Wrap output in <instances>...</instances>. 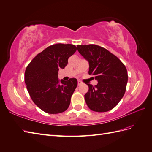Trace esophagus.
<instances>
[{
	"mask_svg": "<svg viewBox=\"0 0 152 152\" xmlns=\"http://www.w3.org/2000/svg\"><path fill=\"white\" fill-rule=\"evenodd\" d=\"M82 84V83L80 81H78V86H80Z\"/></svg>",
	"mask_w": 152,
	"mask_h": 152,
	"instance_id": "obj_1",
	"label": "esophagus"
}]
</instances>
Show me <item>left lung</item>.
<instances>
[{
    "label": "left lung",
    "mask_w": 152,
    "mask_h": 152,
    "mask_svg": "<svg viewBox=\"0 0 152 152\" xmlns=\"http://www.w3.org/2000/svg\"><path fill=\"white\" fill-rule=\"evenodd\" d=\"M77 50L89 63V74L98 84L89 87L84 98L93 111L107 112L115 107L126 91L128 74L124 64L107 49L96 45H77ZM94 79V77H93Z\"/></svg>",
    "instance_id": "left-lung-1"
}]
</instances>
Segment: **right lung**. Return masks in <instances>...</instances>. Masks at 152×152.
<instances>
[{
  "instance_id": "right-lung-1",
  "label": "right lung",
  "mask_w": 152,
  "mask_h": 152,
  "mask_svg": "<svg viewBox=\"0 0 152 152\" xmlns=\"http://www.w3.org/2000/svg\"><path fill=\"white\" fill-rule=\"evenodd\" d=\"M76 50L77 47L72 44L53 45L39 53L27 66L25 83L27 91L34 103L44 112L63 113L70 104L77 80L72 78L59 83L58 71L66 66L68 58Z\"/></svg>"
}]
</instances>
